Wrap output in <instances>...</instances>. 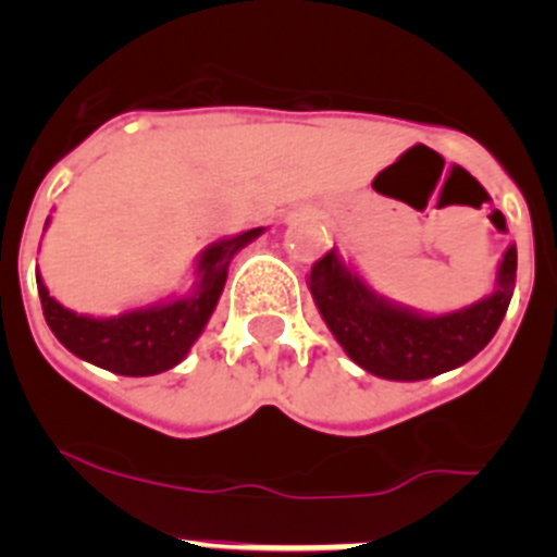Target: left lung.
Returning a JSON list of instances; mask_svg holds the SVG:
<instances>
[{
  "mask_svg": "<svg viewBox=\"0 0 557 557\" xmlns=\"http://www.w3.org/2000/svg\"><path fill=\"white\" fill-rule=\"evenodd\" d=\"M513 289L516 245L502 253L494 289L485 298L441 314L405 307L376 293L337 248L309 273L314 307L348 359L393 382H421L466 366L491 343Z\"/></svg>",
  "mask_w": 557,
  "mask_h": 557,
  "instance_id": "left-lung-1",
  "label": "left lung"
}]
</instances>
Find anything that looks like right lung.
<instances>
[{
	"label": "right lung",
	"mask_w": 557,
	"mask_h": 557,
	"mask_svg": "<svg viewBox=\"0 0 557 557\" xmlns=\"http://www.w3.org/2000/svg\"><path fill=\"white\" fill-rule=\"evenodd\" d=\"M262 234L264 228H250L206 245L195 259V282L189 293H172L152 304L122 309L120 314H81L66 309L49 295L36 270L44 318L63 346L91 366L120 376L164 373L184 362L189 348L203 334L223 295L231 259Z\"/></svg>",
	"instance_id": "add662e5"
}]
</instances>
